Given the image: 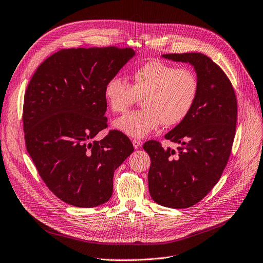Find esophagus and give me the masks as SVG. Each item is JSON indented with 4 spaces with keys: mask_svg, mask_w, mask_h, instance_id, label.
Masks as SVG:
<instances>
[{
    "mask_svg": "<svg viewBox=\"0 0 263 263\" xmlns=\"http://www.w3.org/2000/svg\"><path fill=\"white\" fill-rule=\"evenodd\" d=\"M132 144H133V147L135 148V149H138V148H140L141 147V145H142V143H141V141H139V140H132Z\"/></svg>",
    "mask_w": 263,
    "mask_h": 263,
    "instance_id": "34e87169",
    "label": "esophagus"
}]
</instances>
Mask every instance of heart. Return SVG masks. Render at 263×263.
Segmentation results:
<instances>
[{"label":"heart","mask_w":263,"mask_h":263,"mask_svg":"<svg viewBox=\"0 0 263 263\" xmlns=\"http://www.w3.org/2000/svg\"><path fill=\"white\" fill-rule=\"evenodd\" d=\"M131 86L120 77L109 78L104 86L108 108L121 114L142 99L143 109L118 118L114 127L131 138H144L160 124L175 125L184 120L195 106L199 79L188 67H176L152 60L131 74Z\"/></svg>","instance_id":"1"}]
</instances>
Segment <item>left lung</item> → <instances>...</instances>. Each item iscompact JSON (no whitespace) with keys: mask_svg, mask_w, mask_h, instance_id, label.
<instances>
[{"mask_svg":"<svg viewBox=\"0 0 263 263\" xmlns=\"http://www.w3.org/2000/svg\"><path fill=\"white\" fill-rule=\"evenodd\" d=\"M163 58L193 65L199 79L197 102L189 115L165 134L177 151L148 141L143 148L152 163L148 187L165 208L186 209L200 202L218 182L234 141L237 103L230 79L208 55L167 53Z\"/></svg>","mask_w":263,"mask_h":263,"instance_id":"1","label":"left lung"}]
</instances>
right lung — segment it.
Returning <instances> with one entry per match:
<instances>
[{"label":"right lung","instance_id":"1","mask_svg":"<svg viewBox=\"0 0 263 263\" xmlns=\"http://www.w3.org/2000/svg\"><path fill=\"white\" fill-rule=\"evenodd\" d=\"M135 54L131 48L61 49L45 60L28 85L22 120L27 151L55 197L95 208L112 195L115 170L134 151L107 128L104 86Z\"/></svg>","mask_w":263,"mask_h":263}]
</instances>
